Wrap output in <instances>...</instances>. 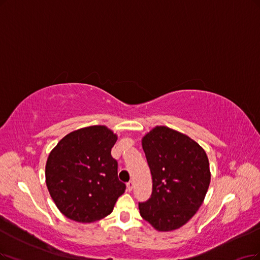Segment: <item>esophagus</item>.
Wrapping results in <instances>:
<instances>
[{
	"mask_svg": "<svg viewBox=\"0 0 260 260\" xmlns=\"http://www.w3.org/2000/svg\"><path fill=\"white\" fill-rule=\"evenodd\" d=\"M126 187H127V190L131 191V190L133 189V187H134V182H133V181H129L128 183L126 184Z\"/></svg>",
	"mask_w": 260,
	"mask_h": 260,
	"instance_id": "obj_1",
	"label": "esophagus"
}]
</instances>
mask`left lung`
Masks as SVG:
<instances>
[{
    "label": "left lung",
    "mask_w": 260,
    "mask_h": 260,
    "mask_svg": "<svg viewBox=\"0 0 260 260\" xmlns=\"http://www.w3.org/2000/svg\"><path fill=\"white\" fill-rule=\"evenodd\" d=\"M152 175V195L139 203L140 215L158 232L186 224L203 205L211 174L198 143L180 132L156 126L142 138Z\"/></svg>",
    "instance_id": "obj_1"
}]
</instances>
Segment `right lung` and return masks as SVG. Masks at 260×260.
Instances as JSON below:
<instances>
[{
	"label": "right lung",
	"instance_id": "obj_1",
	"mask_svg": "<svg viewBox=\"0 0 260 260\" xmlns=\"http://www.w3.org/2000/svg\"><path fill=\"white\" fill-rule=\"evenodd\" d=\"M118 136L104 125L74 131L50 152L46 184L55 206L67 218L93 223L109 215L124 183L111 149Z\"/></svg>",
	"mask_w": 260,
	"mask_h": 260
}]
</instances>
